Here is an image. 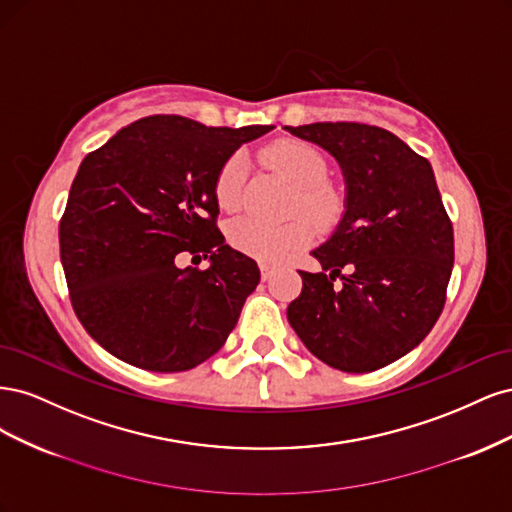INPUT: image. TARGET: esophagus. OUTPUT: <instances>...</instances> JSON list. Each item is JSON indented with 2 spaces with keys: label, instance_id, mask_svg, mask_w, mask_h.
<instances>
[{
  "label": "esophagus",
  "instance_id": "34e87169",
  "mask_svg": "<svg viewBox=\"0 0 512 512\" xmlns=\"http://www.w3.org/2000/svg\"><path fill=\"white\" fill-rule=\"evenodd\" d=\"M273 271H275V265H273V262L260 260V275H262V280H269V277L273 275Z\"/></svg>",
  "mask_w": 512,
  "mask_h": 512
}]
</instances>
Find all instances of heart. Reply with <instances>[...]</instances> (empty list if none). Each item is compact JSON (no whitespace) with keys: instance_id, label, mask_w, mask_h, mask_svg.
<instances>
[{"instance_id":"obj_1","label":"heart","mask_w":512,"mask_h":512,"mask_svg":"<svg viewBox=\"0 0 512 512\" xmlns=\"http://www.w3.org/2000/svg\"><path fill=\"white\" fill-rule=\"evenodd\" d=\"M262 160L282 175L294 194L288 215H297L282 224H267L256 218H237L228 224V241L235 250L258 260H282L312 241V226L329 235L342 224L348 209V194L342 185L327 179L329 162L324 153L297 138H284L262 151ZM245 160L241 153L230 156L213 183V194L222 211L235 213L243 205Z\"/></svg>"}]
</instances>
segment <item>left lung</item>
Instances as JSON below:
<instances>
[{
	"label": "left lung",
	"mask_w": 512,
	"mask_h": 512,
	"mask_svg": "<svg viewBox=\"0 0 512 512\" xmlns=\"http://www.w3.org/2000/svg\"><path fill=\"white\" fill-rule=\"evenodd\" d=\"M286 130L331 151L348 183L342 224L312 252L322 271H299L288 322L322 363L380 369L421 344L446 303L455 237L431 164L367 123Z\"/></svg>",
	"instance_id": "8db88e82"
}]
</instances>
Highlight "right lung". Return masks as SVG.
<instances>
[{
	"label": "right lung",
	"mask_w": 512,
	"mask_h": 512,
	"mask_svg": "<svg viewBox=\"0 0 512 512\" xmlns=\"http://www.w3.org/2000/svg\"><path fill=\"white\" fill-rule=\"evenodd\" d=\"M269 130L151 115L87 153L59 220V254L74 314L104 350L141 369L188 371L224 346L260 271L224 243L213 183ZM183 255L212 267L179 270Z\"/></svg>",
	"instance_id": "obj_1"
}]
</instances>
